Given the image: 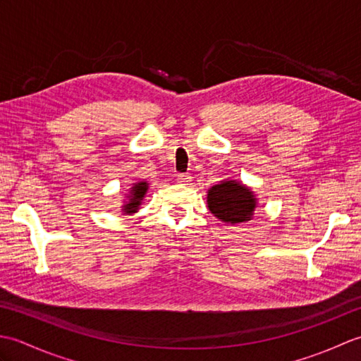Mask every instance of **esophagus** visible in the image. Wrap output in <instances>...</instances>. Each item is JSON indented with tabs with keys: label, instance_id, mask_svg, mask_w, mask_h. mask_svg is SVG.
<instances>
[{
	"label": "esophagus",
	"instance_id": "esophagus-1",
	"mask_svg": "<svg viewBox=\"0 0 361 361\" xmlns=\"http://www.w3.org/2000/svg\"><path fill=\"white\" fill-rule=\"evenodd\" d=\"M176 181L181 183V185H188V183L190 181V175L189 173H178V176H176Z\"/></svg>",
	"mask_w": 361,
	"mask_h": 361
}]
</instances>
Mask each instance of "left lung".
<instances>
[{
    "label": "left lung",
    "mask_w": 361,
    "mask_h": 361,
    "mask_svg": "<svg viewBox=\"0 0 361 361\" xmlns=\"http://www.w3.org/2000/svg\"><path fill=\"white\" fill-rule=\"evenodd\" d=\"M257 200L252 190L239 181L225 180L208 190L209 211L225 224L251 220Z\"/></svg>",
    "instance_id": "left-lung-1"
}]
</instances>
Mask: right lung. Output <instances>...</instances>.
<instances>
[{
  "instance_id": "obj_1",
  "label": "right lung",
  "mask_w": 361,
  "mask_h": 361,
  "mask_svg": "<svg viewBox=\"0 0 361 361\" xmlns=\"http://www.w3.org/2000/svg\"><path fill=\"white\" fill-rule=\"evenodd\" d=\"M147 189H149V183L147 181H137L133 183V186L130 188V192L127 195L128 202H126V204L122 206V212L124 214H135L140 209V204L142 202V198L147 194Z\"/></svg>"
}]
</instances>
